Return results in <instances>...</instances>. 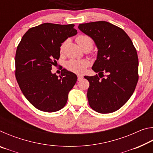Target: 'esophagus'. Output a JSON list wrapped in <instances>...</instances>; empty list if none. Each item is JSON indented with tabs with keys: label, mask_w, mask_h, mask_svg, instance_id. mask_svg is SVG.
<instances>
[{
	"label": "esophagus",
	"mask_w": 153,
	"mask_h": 153,
	"mask_svg": "<svg viewBox=\"0 0 153 153\" xmlns=\"http://www.w3.org/2000/svg\"><path fill=\"white\" fill-rule=\"evenodd\" d=\"M83 77H84L81 76V75H79V76H77V80H78V81H80V80L83 79Z\"/></svg>",
	"instance_id": "esophagus-1"
}]
</instances>
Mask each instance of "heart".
<instances>
[{
    "mask_svg": "<svg viewBox=\"0 0 153 153\" xmlns=\"http://www.w3.org/2000/svg\"><path fill=\"white\" fill-rule=\"evenodd\" d=\"M76 41L82 49L85 47H88L90 50L93 46V41L92 38L87 35L82 34L78 36L76 38ZM66 43L67 41H65V42L61 44L60 46L61 53H63L64 51ZM89 65L90 62L86 60V59H82V60L71 59V60L66 62L65 67L68 70L74 72V73L82 74L85 71L86 69L89 66Z\"/></svg>",
    "mask_w": 153,
    "mask_h": 153,
    "instance_id": "heart-1",
    "label": "heart"
}]
</instances>
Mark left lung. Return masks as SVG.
Returning a JSON list of instances; mask_svg holds the SVG:
<instances>
[{"mask_svg":"<svg viewBox=\"0 0 153 153\" xmlns=\"http://www.w3.org/2000/svg\"><path fill=\"white\" fill-rule=\"evenodd\" d=\"M78 28L98 48L92 69L100 76H84L90 83L89 105L100 113L116 111L129 99L138 83V58L132 41L121 28L104 21L79 24ZM103 73L107 74L105 79Z\"/></svg>","mask_w":153,"mask_h":153,"instance_id":"8db88e82","label":"left lung"}]
</instances>
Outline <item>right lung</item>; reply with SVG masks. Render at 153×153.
Masks as SVG:
<instances>
[{
  "instance_id": "add662e5",
  "label": "right lung",
  "mask_w": 153,
  "mask_h": 153,
  "mask_svg": "<svg viewBox=\"0 0 153 153\" xmlns=\"http://www.w3.org/2000/svg\"><path fill=\"white\" fill-rule=\"evenodd\" d=\"M74 24L45 23L28 30L15 54V77L28 101L38 110L55 112L66 105L77 76L65 69L61 76L51 73L60 57V46L77 34Z\"/></svg>"
}]
</instances>
